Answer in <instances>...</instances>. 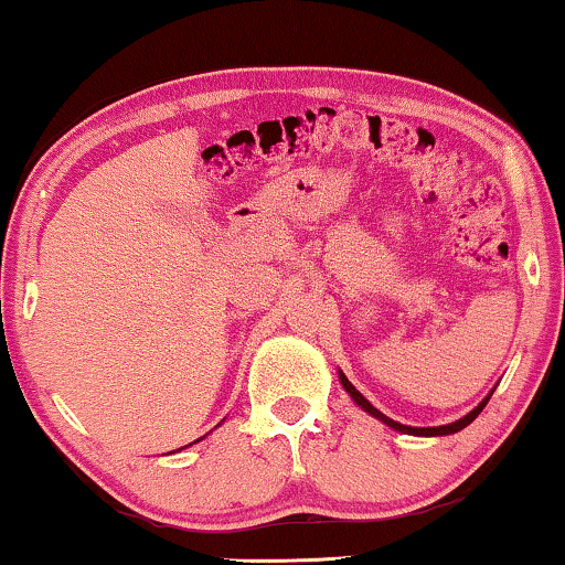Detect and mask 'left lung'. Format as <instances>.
<instances>
[{"instance_id":"left-lung-1","label":"left lung","mask_w":565,"mask_h":565,"mask_svg":"<svg viewBox=\"0 0 565 565\" xmlns=\"http://www.w3.org/2000/svg\"><path fill=\"white\" fill-rule=\"evenodd\" d=\"M340 381H342V385H344V391H348L350 395H352V401L358 403L360 408H365L367 414H373L375 418H381L383 424H388L391 428H395V431H403V434H416V436H444V434H457V431H461V428L465 426H469L471 420H475L479 414H482V408L487 406V401H490V395H487V398L479 403V406L471 411V414H467L465 418H459V420H454V424H449V426H434V428H414V426H403V424H398V420H393V418H388L385 414H381V411H377L375 406H370V401H365L363 395H360L358 391H355V385H352L348 377H344L342 373H340Z\"/></svg>"}]
</instances>
